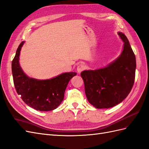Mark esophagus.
<instances>
[{
	"mask_svg": "<svg viewBox=\"0 0 149 149\" xmlns=\"http://www.w3.org/2000/svg\"><path fill=\"white\" fill-rule=\"evenodd\" d=\"M85 68H86V65H85L84 63H80L78 65L77 68V70L78 72V73H81L82 71H83L85 69Z\"/></svg>",
	"mask_w": 149,
	"mask_h": 149,
	"instance_id": "34e87169",
	"label": "esophagus"
}]
</instances>
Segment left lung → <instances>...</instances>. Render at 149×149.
Instances as JSON below:
<instances>
[{
  "label": "left lung",
  "mask_w": 149,
  "mask_h": 149,
  "mask_svg": "<svg viewBox=\"0 0 149 149\" xmlns=\"http://www.w3.org/2000/svg\"><path fill=\"white\" fill-rule=\"evenodd\" d=\"M118 34L124 42L120 56L106 67L81 74L87 100L96 108H109L120 103L134 84L135 55L127 36L120 32Z\"/></svg>",
  "instance_id": "obj_1"
}]
</instances>
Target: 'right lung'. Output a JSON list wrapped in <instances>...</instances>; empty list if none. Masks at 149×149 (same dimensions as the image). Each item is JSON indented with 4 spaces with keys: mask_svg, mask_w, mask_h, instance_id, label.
I'll return each instance as SVG.
<instances>
[{
    "mask_svg": "<svg viewBox=\"0 0 149 149\" xmlns=\"http://www.w3.org/2000/svg\"><path fill=\"white\" fill-rule=\"evenodd\" d=\"M24 41L19 46L12 62V72L15 88L26 104L40 111L56 109L64 98L65 91L76 72H67L47 80L30 78L22 71L19 63L20 51Z\"/></svg>",
    "mask_w": 149,
    "mask_h": 149,
    "instance_id": "right-lung-1",
    "label": "right lung"
}]
</instances>
